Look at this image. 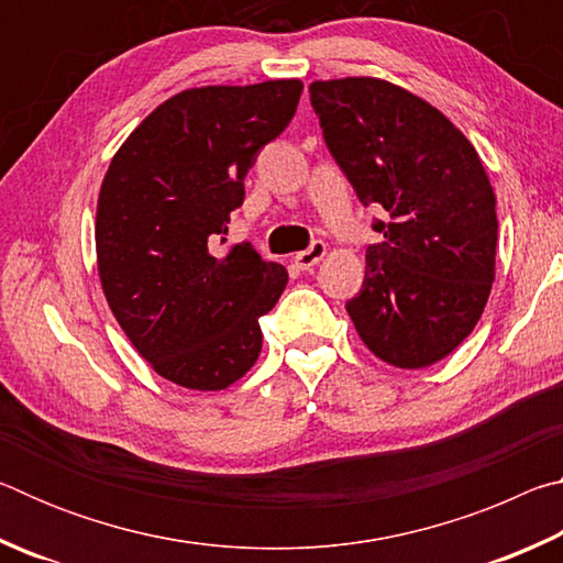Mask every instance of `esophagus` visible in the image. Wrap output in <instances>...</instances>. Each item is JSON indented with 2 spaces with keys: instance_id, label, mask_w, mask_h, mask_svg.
Returning <instances> with one entry per match:
<instances>
[{
  "instance_id": "1",
  "label": "esophagus",
  "mask_w": 563,
  "mask_h": 563,
  "mask_svg": "<svg viewBox=\"0 0 563 563\" xmlns=\"http://www.w3.org/2000/svg\"><path fill=\"white\" fill-rule=\"evenodd\" d=\"M325 253H328V245L322 241H316L308 251L295 255V265H298L300 271H310L312 265H318L322 258H325Z\"/></svg>"
}]
</instances>
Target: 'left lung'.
<instances>
[{
	"label": "left lung",
	"instance_id": "left-lung-1",
	"mask_svg": "<svg viewBox=\"0 0 563 563\" xmlns=\"http://www.w3.org/2000/svg\"><path fill=\"white\" fill-rule=\"evenodd\" d=\"M310 103L362 206H383L347 316L373 355L402 369L450 355L494 283L497 198L470 139L432 103L373 76L312 81Z\"/></svg>",
	"mask_w": 563,
	"mask_h": 563
}]
</instances>
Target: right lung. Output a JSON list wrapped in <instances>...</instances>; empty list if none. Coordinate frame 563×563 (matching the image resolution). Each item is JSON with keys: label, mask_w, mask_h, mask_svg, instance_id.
<instances>
[{"label": "right lung", "mask_w": 563, "mask_h": 563, "mask_svg": "<svg viewBox=\"0 0 563 563\" xmlns=\"http://www.w3.org/2000/svg\"><path fill=\"white\" fill-rule=\"evenodd\" d=\"M300 79L186 89L131 131L103 176L97 263L103 295L161 377L216 393L263 347L258 318L288 285L251 243H225L258 151L295 117Z\"/></svg>", "instance_id": "1"}]
</instances>
